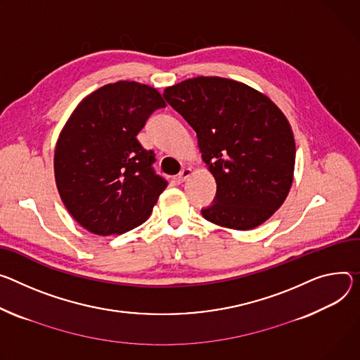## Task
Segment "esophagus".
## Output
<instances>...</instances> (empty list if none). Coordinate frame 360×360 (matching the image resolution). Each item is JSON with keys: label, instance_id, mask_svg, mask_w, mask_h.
Returning a JSON list of instances; mask_svg holds the SVG:
<instances>
[{"label": "esophagus", "instance_id": "1", "mask_svg": "<svg viewBox=\"0 0 360 360\" xmlns=\"http://www.w3.org/2000/svg\"><path fill=\"white\" fill-rule=\"evenodd\" d=\"M191 174H192V169L191 168H184L179 174H178V176H176V181L181 184V182H184V181H186L189 176H191Z\"/></svg>", "mask_w": 360, "mask_h": 360}]
</instances>
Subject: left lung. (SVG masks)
<instances>
[{"label": "left lung", "instance_id": "8db88e82", "mask_svg": "<svg viewBox=\"0 0 360 360\" xmlns=\"http://www.w3.org/2000/svg\"><path fill=\"white\" fill-rule=\"evenodd\" d=\"M163 97L197 132L217 182L214 204L202 217L238 231L266 222L287 198L296 163L284 113L261 91L217 76L184 80Z\"/></svg>", "mask_w": 360, "mask_h": 360}]
</instances>
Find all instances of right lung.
I'll return each mask as SVG.
<instances>
[{
  "mask_svg": "<svg viewBox=\"0 0 360 360\" xmlns=\"http://www.w3.org/2000/svg\"><path fill=\"white\" fill-rule=\"evenodd\" d=\"M167 103L138 82L94 90L58 135L54 176L70 215L96 236L123 234L143 224L168 182L155 174V155L136 139L150 113Z\"/></svg>",
  "mask_w": 360,
  "mask_h": 360,
  "instance_id": "1",
  "label": "right lung"
}]
</instances>
